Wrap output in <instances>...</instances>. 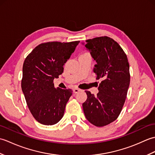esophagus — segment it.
Listing matches in <instances>:
<instances>
[{
	"label": "esophagus",
	"mask_w": 155,
	"mask_h": 155,
	"mask_svg": "<svg viewBox=\"0 0 155 155\" xmlns=\"http://www.w3.org/2000/svg\"><path fill=\"white\" fill-rule=\"evenodd\" d=\"M80 91H81V89H80V88H75L73 90V93L76 94V93H78V92H80Z\"/></svg>",
	"instance_id": "1"
}]
</instances>
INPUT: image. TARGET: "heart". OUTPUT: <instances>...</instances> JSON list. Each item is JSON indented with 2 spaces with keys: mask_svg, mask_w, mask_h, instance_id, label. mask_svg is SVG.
<instances>
[{
  "mask_svg": "<svg viewBox=\"0 0 155 155\" xmlns=\"http://www.w3.org/2000/svg\"><path fill=\"white\" fill-rule=\"evenodd\" d=\"M84 54H88V53H84Z\"/></svg>",
  "mask_w": 155,
  "mask_h": 155,
  "instance_id": "obj_1",
  "label": "heart"
}]
</instances>
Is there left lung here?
Instances as JSON below:
<instances>
[{
  "label": "left lung",
  "instance_id": "1",
  "mask_svg": "<svg viewBox=\"0 0 155 155\" xmlns=\"http://www.w3.org/2000/svg\"><path fill=\"white\" fill-rule=\"evenodd\" d=\"M84 47L96 61L93 72L102 81L97 96L85 91L84 113L91 124L104 127L116 120L123 107L130 84L129 63L120 46L106 36L87 40Z\"/></svg>",
  "mask_w": 155,
  "mask_h": 155
}]
</instances>
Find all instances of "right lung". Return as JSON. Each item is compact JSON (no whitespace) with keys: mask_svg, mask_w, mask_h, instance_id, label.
<instances>
[{"mask_svg":"<svg viewBox=\"0 0 155 155\" xmlns=\"http://www.w3.org/2000/svg\"><path fill=\"white\" fill-rule=\"evenodd\" d=\"M79 42H44L25 58L22 91L32 115L41 124H57L63 117L72 91L55 88L53 81L63 72L64 64Z\"/></svg>","mask_w":155,"mask_h":155,"instance_id":"1","label":"right lung"}]
</instances>
